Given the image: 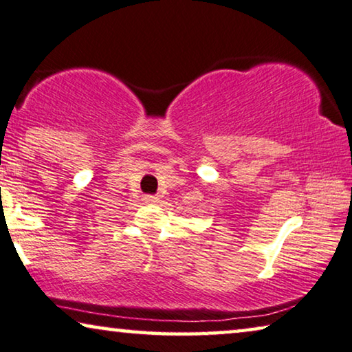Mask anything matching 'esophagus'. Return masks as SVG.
<instances>
[{
  "mask_svg": "<svg viewBox=\"0 0 352 352\" xmlns=\"http://www.w3.org/2000/svg\"><path fill=\"white\" fill-rule=\"evenodd\" d=\"M157 200H159V198H157L155 195H147V197H146V201H147V203H155Z\"/></svg>",
  "mask_w": 352,
  "mask_h": 352,
  "instance_id": "1",
  "label": "esophagus"
}]
</instances>
